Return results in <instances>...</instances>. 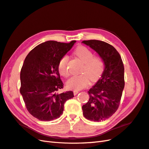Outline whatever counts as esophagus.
<instances>
[{"instance_id":"esophagus-1","label":"esophagus","mask_w":149,"mask_h":149,"mask_svg":"<svg viewBox=\"0 0 149 149\" xmlns=\"http://www.w3.org/2000/svg\"><path fill=\"white\" fill-rule=\"evenodd\" d=\"M78 93H79V91H77V90H74V91H73V94H74V96L76 95V94H77Z\"/></svg>"}]
</instances>
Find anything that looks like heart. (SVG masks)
<instances>
[{"label": "heart", "mask_w": 149, "mask_h": 149, "mask_svg": "<svg viewBox=\"0 0 149 149\" xmlns=\"http://www.w3.org/2000/svg\"><path fill=\"white\" fill-rule=\"evenodd\" d=\"M74 54L84 63L81 70L84 73L72 76L66 81V86L70 89L80 90L87 86L89 78L92 81H96L101 77L104 71V62L100 57L93 56V53L83 46L76 48ZM68 58V55L63 56L58 64L59 73L64 77L70 74L67 66Z\"/></svg>", "instance_id": "heart-1"}]
</instances>
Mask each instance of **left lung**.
Wrapping results in <instances>:
<instances>
[{
	"mask_svg": "<svg viewBox=\"0 0 149 149\" xmlns=\"http://www.w3.org/2000/svg\"><path fill=\"white\" fill-rule=\"evenodd\" d=\"M82 43L97 53L104 64L101 78L89 90V101L82 106L85 118L101 122L109 118L119 107L125 84L123 62L109 43L96 40Z\"/></svg>",
	"mask_w": 149,
	"mask_h": 149,
	"instance_id": "obj_1",
	"label": "left lung"
}]
</instances>
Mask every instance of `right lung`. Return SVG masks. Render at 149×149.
Here are the masks:
<instances>
[{"mask_svg":"<svg viewBox=\"0 0 149 149\" xmlns=\"http://www.w3.org/2000/svg\"><path fill=\"white\" fill-rule=\"evenodd\" d=\"M75 43L47 41L35 47L25 58L20 72V92L29 113L40 120L60 118L65 102L74 97L73 91L59 94L57 91L63 87L58 64Z\"/></svg>","mask_w":149,"mask_h":149,"instance_id":"right-lung-1","label":"right lung"}]
</instances>
